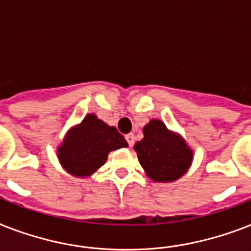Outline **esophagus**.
I'll return each instance as SVG.
<instances>
[{
  "label": "esophagus",
  "instance_id": "esophagus-1",
  "mask_svg": "<svg viewBox=\"0 0 251 251\" xmlns=\"http://www.w3.org/2000/svg\"><path fill=\"white\" fill-rule=\"evenodd\" d=\"M125 138H126V141H127V145H129L130 147H133L134 146V134H127Z\"/></svg>",
  "mask_w": 251,
  "mask_h": 251
}]
</instances>
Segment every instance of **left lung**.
Instances as JSON below:
<instances>
[{"instance_id":"1","label":"left lung","mask_w":251,"mask_h":251,"mask_svg":"<svg viewBox=\"0 0 251 251\" xmlns=\"http://www.w3.org/2000/svg\"><path fill=\"white\" fill-rule=\"evenodd\" d=\"M145 138L134 149L147 176L157 182H172L189 169L193 152L183 139L173 134L159 120L150 121L143 129Z\"/></svg>"}]
</instances>
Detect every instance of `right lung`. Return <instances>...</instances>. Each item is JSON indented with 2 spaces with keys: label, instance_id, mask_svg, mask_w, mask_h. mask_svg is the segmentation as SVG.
Returning <instances> with one entry per match:
<instances>
[{
  "label": "right lung",
  "instance_id": "right-lung-1",
  "mask_svg": "<svg viewBox=\"0 0 251 251\" xmlns=\"http://www.w3.org/2000/svg\"><path fill=\"white\" fill-rule=\"evenodd\" d=\"M127 147L125 138L114 126H108L95 114L70 130L58 149L62 167L75 177H87L98 171L113 150Z\"/></svg>",
  "mask_w": 251,
  "mask_h": 251
}]
</instances>
